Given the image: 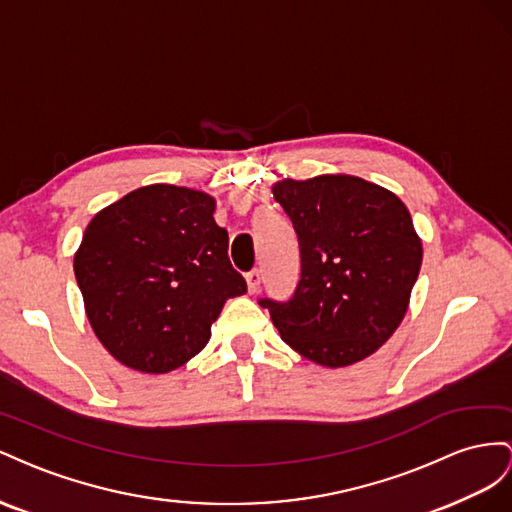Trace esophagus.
<instances>
[{"instance_id":"34e87169","label":"esophagus","mask_w":512,"mask_h":512,"mask_svg":"<svg viewBox=\"0 0 512 512\" xmlns=\"http://www.w3.org/2000/svg\"><path fill=\"white\" fill-rule=\"evenodd\" d=\"M246 285H248V294H257V289L261 285V272L257 268L246 274Z\"/></svg>"}]
</instances>
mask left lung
Here are the masks:
<instances>
[{"label": "left lung", "instance_id": "left-lung-1", "mask_svg": "<svg viewBox=\"0 0 512 512\" xmlns=\"http://www.w3.org/2000/svg\"><path fill=\"white\" fill-rule=\"evenodd\" d=\"M274 199L300 244V281L285 302L259 298L281 339L324 367L371 356L397 330L422 264L403 201L354 175L283 180Z\"/></svg>", "mask_w": 512, "mask_h": 512}]
</instances>
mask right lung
<instances>
[{
  "mask_svg": "<svg viewBox=\"0 0 512 512\" xmlns=\"http://www.w3.org/2000/svg\"><path fill=\"white\" fill-rule=\"evenodd\" d=\"M214 199L173 184L137 188L87 225L75 276L98 341L126 367L169 373L197 356L246 281L233 270Z\"/></svg>",
  "mask_w": 512,
  "mask_h": 512,
  "instance_id": "add662e5",
  "label": "right lung"
}]
</instances>
